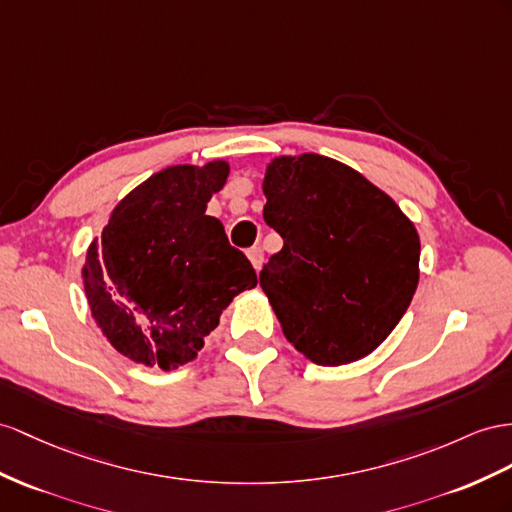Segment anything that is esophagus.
Instances as JSON below:
<instances>
[{"instance_id":"esophagus-1","label":"esophagus","mask_w":512,"mask_h":512,"mask_svg":"<svg viewBox=\"0 0 512 512\" xmlns=\"http://www.w3.org/2000/svg\"><path fill=\"white\" fill-rule=\"evenodd\" d=\"M246 255H248V259H251L253 268H255V270H261V266H264V251H261L259 246H253L251 251H248Z\"/></svg>"}]
</instances>
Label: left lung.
Returning <instances> with one entry per match:
<instances>
[{"label":"left lung","mask_w":512,"mask_h":512,"mask_svg":"<svg viewBox=\"0 0 512 512\" xmlns=\"http://www.w3.org/2000/svg\"><path fill=\"white\" fill-rule=\"evenodd\" d=\"M261 188L283 248L259 285L285 339L329 368L368 357L417 290L413 220L359 170L318 153L272 157Z\"/></svg>","instance_id":"left-lung-1"}]
</instances>
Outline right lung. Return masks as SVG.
Here are the masks:
<instances>
[{
	"label": "right lung",
	"mask_w": 512,
	"mask_h": 512,
	"mask_svg": "<svg viewBox=\"0 0 512 512\" xmlns=\"http://www.w3.org/2000/svg\"><path fill=\"white\" fill-rule=\"evenodd\" d=\"M229 162L177 164L119 201L82 266L90 316L123 357L177 370L199 357L222 311L257 274L207 216Z\"/></svg>",
	"instance_id": "add662e5"
}]
</instances>
